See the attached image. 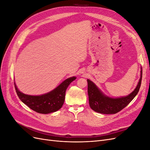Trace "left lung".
<instances>
[{"label": "left lung", "mask_w": 150, "mask_h": 150, "mask_svg": "<svg viewBox=\"0 0 150 150\" xmlns=\"http://www.w3.org/2000/svg\"><path fill=\"white\" fill-rule=\"evenodd\" d=\"M142 79V68L137 87L128 96L111 98L104 94L92 81L87 79L89 103L93 110L101 114H116L125 108L138 94Z\"/></svg>", "instance_id": "left-lung-1"}]
</instances>
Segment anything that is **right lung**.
Instances as JSON below:
<instances>
[{"instance_id": "1", "label": "right lung", "mask_w": 150, "mask_h": 150, "mask_svg": "<svg viewBox=\"0 0 150 150\" xmlns=\"http://www.w3.org/2000/svg\"><path fill=\"white\" fill-rule=\"evenodd\" d=\"M76 79L75 76L70 77L50 92L37 96L22 93L17 88L16 83L14 85L17 96L22 103L35 112L49 114L56 112L62 108L64 102L66 91L71 82Z\"/></svg>"}]
</instances>
